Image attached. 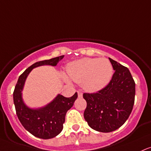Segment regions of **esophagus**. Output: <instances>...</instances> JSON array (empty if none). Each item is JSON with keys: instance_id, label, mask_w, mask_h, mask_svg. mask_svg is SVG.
Masks as SVG:
<instances>
[{"instance_id": "obj_1", "label": "esophagus", "mask_w": 151, "mask_h": 151, "mask_svg": "<svg viewBox=\"0 0 151 151\" xmlns=\"http://www.w3.org/2000/svg\"><path fill=\"white\" fill-rule=\"evenodd\" d=\"M77 93H78V97H82V92H80V91H78L77 92Z\"/></svg>"}]
</instances>
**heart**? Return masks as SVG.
<instances>
[{
    "instance_id": "heart-1",
    "label": "heart",
    "mask_w": 151,
    "mask_h": 151,
    "mask_svg": "<svg viewBox=\"0 0 151 151\" xmlns=\"http://www.w3.org/2000/svg\"><path fill=\"white\" fill-rule=\"evenodd\" d=\"M69 78L77 83H82L84 88L89 92H97L108 84L113 69L105 58H83L68 65Z\"/></svg>"
}]
</instances>
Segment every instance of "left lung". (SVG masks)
Instances as JSON below:
<instances>
[{
  "label": "left lung",
  "instance_id": "8db88e82",
  "mask_svg": "<svg viewBox=\"0 0 151 151\" xmlns=\"http://www.w3.org/2000/svg\"><path fill=\"white\" fill-rule=\"evenodd\" d=\"M109 59L115 72L108 84L96 93L83 94L87 102L84 119L91 128L102 132L114 131L125 123L135 95V83L129 69Z\"/></svg>",
  "mask_w": 151,
  "mask_h": 151
}]
</instances>
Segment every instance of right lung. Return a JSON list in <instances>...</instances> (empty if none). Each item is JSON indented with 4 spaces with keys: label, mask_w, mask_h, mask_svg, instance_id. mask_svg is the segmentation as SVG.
<instances>
[{
    "label": "right lung",
    "mask_w": 151,
    "mask_h": 151,
    "mask_svg": "<svg viewBox=\"0 0 151 151\" xmlns=\"http://www.w3.org/2000/svg\"><path fill=\"white\" fill-rule=\"evenodd\" d=\"M63 57L64 55L34 63L20 75L15 87L14 102L18 118L27 131L39 138H52L62 132L66 113L77 100V92L71 97L58 94L52 102L45 107L34 110L29 108L24 103L21 92L26 77L34 68L41 65L56 66Z\"/></svg>",
    "instance_id": "obj_1"
}]
</instances>
